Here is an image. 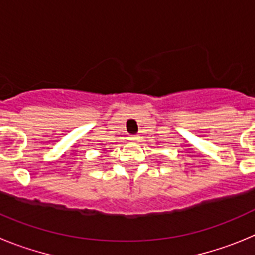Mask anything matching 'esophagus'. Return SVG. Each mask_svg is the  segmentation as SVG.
Returning <instances> with one entry per match:
<instances>
[{"instance_id": "1", "label": "esophagus", "mask_w": 255, "mask_h": 255, "mask_svg": "<svg viewBox=\"0 0 255 255\" xmlns=\"http://www.w3.org/2000/svg\"><path fill=\"white\" fill-rule=\"evenodd\" d=\"M139 139H140V136H138V135H130V140L131 141H139Z\"/></svg>"}]
</instances>
